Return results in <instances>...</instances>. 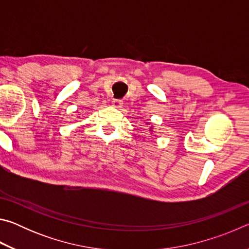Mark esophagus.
I'll return each mask as SVG.
<instances>
[{
  "label": "esophagus",
  "instance_id": "1",
  "mask_svg": "<svg viewBox=\"0 0 249 249\" xmlns=\"http://www.w3.org/2000/svg\"><path fill=\"white\" fill-rule=\"evenodd\" d=\"M112 105L116 108H121L122 107H123V102H122L121 100H117V99H114L112 101Z\"/></svg>",
  "mask_w": 249,
  "mask_h": 249
}]
</instances>
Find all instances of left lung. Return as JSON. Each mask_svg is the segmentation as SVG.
I'll return each mask as SVG.
<instances>
[{
  "label": "left lung",
  "mask_w": 249,
  "mask_h": 249,
  "mask_svg": "<svg viewBox=\"0 0 249 249\" xmlns=\"http://www.w3.org/2000/svg\"><path fill=\"white\" fill-rule=\"evenodd\" d=\"M146 125H149V123H148V122H147V123H146ZM153 129H154V128H153V125H151V126H150V127H149V132H150V133H153V132H154V130H153Z\"/></svg>",
  "instance_id": "left-lung-1"
}]
</instances>
